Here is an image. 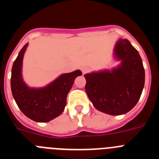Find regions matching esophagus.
<instances>
[{"mask_svg":"<svg viewBox=\"0 0 159 159\" xmlns=\"http://www.w3.org/2000/svg\"><path fill=\"white\" fill-rule=\"evenodd\" d=\"M81 71H82L83 74H85V73H87L88 71H89V68H88V67H82Z\"/></svg>","mask_w":159,"mask_h":159,"instance_id":"34e87169","label":"esophagus"}]
</instances>
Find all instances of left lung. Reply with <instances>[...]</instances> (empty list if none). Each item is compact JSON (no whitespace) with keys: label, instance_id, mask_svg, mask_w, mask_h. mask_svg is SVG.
Here are the masks:
<instances>
[{"label":"left lung","instance_id":"obj_1","mask_svg":"<svg viewBox=\"0 0 159 159\" xmlns=\"http://www.w3.org/2000/svg\"><path fill=\"white\" fill-rule=\"evenodd\" d=\"M115 53L121 65L111 71L84 75L85 91L97 110L119 116L130 111L139 100L145 71L139 52L128 40H119Z\"/></svg>","mask_w":159,"mask_h":159}]
</instances>
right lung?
<instances>
[{
  "label": "right lung",
  "instance_id": "right-lung-1",
  "mask_svg": "<svg viewBox=\"0 0 159 159\" xmlns=\"http://www.w3.org/2000/svg\"><path fill=\"white\" fill-rule=\"evenodd\" d=\"M28 44L20 51L12 68L11 90L20 110L33 121L46 123L59 116L64 110L67 95L75 79L82 75L79 70L63 74L48 86L40 89L29 88L22 80L21 67Z\"/></svg>",
  "mask_w": 159,
  "mask_h": 159
}]
</instances>
